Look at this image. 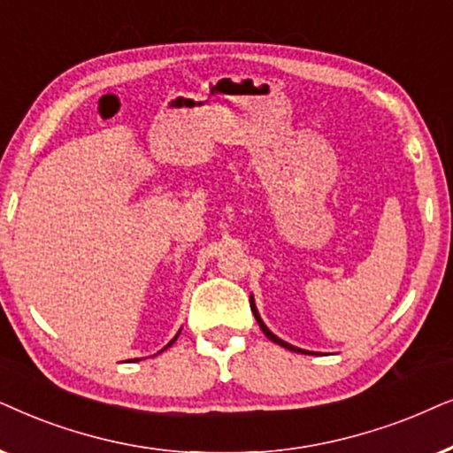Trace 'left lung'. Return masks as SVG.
Instances as JSON below:
<instances>
[{"instance_id":"obj_1","label":"left lung","mask_w":453,"mask_h":453,"mask_svg":"<svg viewBox=\"0 0 453 453\" xmlns=\"http://www.w3.org/2000/svg\"><path fill=\"white\" fill-rule=\"evenodd\" d=\"M250 309H252V315H255V319H257V323H258V327L263 329V334L269 337L271 342L273 343H277V346H281V348H286V349H292V352H303V354H311V352H306V349H300V348H296V346H292V343H288V342H283V340H280V337H277L275 334H271L269 331V327L267 325L263 323V319H261V315H258V311H257V306H255V298L250 296Z\"/></svg>"}]
</instances>
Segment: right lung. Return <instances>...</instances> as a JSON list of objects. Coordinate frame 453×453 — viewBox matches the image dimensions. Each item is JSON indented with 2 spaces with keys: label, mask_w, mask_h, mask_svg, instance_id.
Segmentation results:
<instances>
[{
  "label": "right lung",
  "mask_w": 453,
  "mask_h": 453,
  "mask_svg": "<svg viewBox=\"0 0 453 453\" xmlns=\"http://www.w3.org/2000/svg\"><path fill=\"white\" fill-rule=\"evenodd\" d=\"M178 335H180V331H178ZM178 335H176V337H173V340H172V342H170V343H167V346H165V348H164V349H167V348H170V346H172V343H173V342H176V340H178ZM164 349H161V352H164Z\"/></svg>",
  "instance_id": "obj_1"
}]
</instances>
